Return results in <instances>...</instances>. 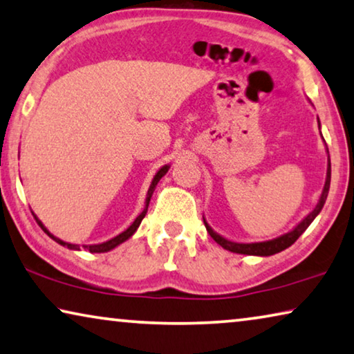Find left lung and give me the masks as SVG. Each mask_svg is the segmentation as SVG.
I'll return each mask as SVG.
<instances>
[{
    "label": "left lung",
    "instance_id": "obj_1",
    "mask_svg": "<svg viewBox=\"0 0 354 354\" xmlns=\"http://www.w3.org/2000/svg\"><path fill=\"white\" fill-rule=\"evenodd\" d=\"M318 127L321 129L319 119H318ZM326 151H328V146H326ZM328 154H329V151H328ZM329 186H330V160H328V171H326L324 187H323V192H321V195H319V200H318V203H316V207L312 211H310V213L305 216V218L300 221V223L295 225L292 230H289L288 234L279 235L273 240L256 241V243H239V241H232V240L225 239V236L219 235L218 232H214L213 229H211V225L207 223V219L203 218L205 227H207L208 234L211 235V239H213L216 243L221 245L224 248V250H227L230 252H236V254H246V256H262V257L263 256H273V254H277V252L286 250V248L291 246L294 241L297 240L305 230H307L308 225L313 223L316 216L319 214V211L323 209V207H324L326 198H328V194H329Z\"/></svg>",
    "mask_w": 354,
    "mask_h": 354
}]
</instances>
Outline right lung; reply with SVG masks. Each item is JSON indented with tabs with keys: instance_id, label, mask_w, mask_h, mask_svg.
Segmentation results:
<instances>
[{
	"instance_id": "1",
	"label": "right lung",
	"mask_w": 354,
	"mask_h": 354,
	"mask_svg": "<svg viewBox=\"0 0 354 354\" xmlns=\"http://www.w3.org/2000/svg\"><path fill=\"white\" fill-rule=\"evenodd\" d=\"M170 170V165H163L162 168H159V171L156 173L154 175V178H152V181H151V186H149V189H147V194H146V202H145V209L141 211L140 213V216H136V219L133 221V223H131V225L129 229H125L122 234H119L118 236H114V239H111V240H108V241H103V243H98V245H82V246H79V245H73V243H66V241H63V240H60V239H57L55 235H52L49 230L46 229V225L41 223V221L36 218V221H38V224L41 225V229L46 232L47 235L50 236L52 240L54 241H57V243L59 245H62V246H65V248H68V250H73V251H81L82 248L84 250H88L91 252H108V251H111V250H114L115 246H119L120 243H124V241H127L130 239L131 235L135 234L136 230H138V227H140V224H141V221H143V218L146 216V213H147V207H149V202H151V197H152V194H154V191H156V186H157V183L160 181V179L167 175V171Z\"/></svg>"
}]
</instances>
